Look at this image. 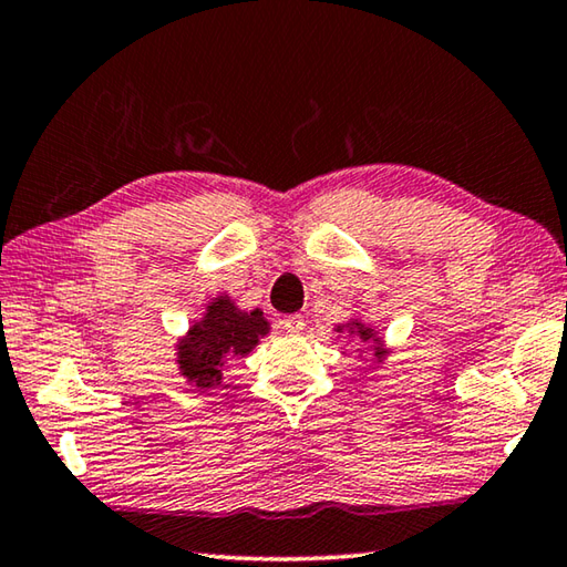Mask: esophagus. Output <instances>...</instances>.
<instances>
[{"label": "esophagus", "mask_w": 567, "mask_h": 567, "mask_svg": "<svg viewBox=\"0 0 567 567\" xmlns=\"http://www.w3.org/2000/svg\"><path fill=\"white\" fill-rule=\"evenodd\" d=\"M282 328L290 334H300L305 330V320L300 318V315H287V318L282 320Z\"/></svg>", "instance_id": "34e87169"}]
</instances>
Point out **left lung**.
<instances>
[{
	"label": "left lung",
	"instance_id": "obj_1",
	"mask_svg": "<svg viewBox=\"0 0 567 567\" xmlns=\"http://www.w3.org/2000/svg\"><path fill=\"white\" fill-rule=\"evenodd\" d=\"M340 330H342V324H340V328H338V332H340ZM348 330H350V332H354V334H360V340H362V342H368V340H375V358H380V360L385 358V352H388V350H382V348H380V340L375 338V332H372V328H364L362 322L352 320V322L348 324Z\"/></svg>",
	"mask_w": 567,
	"mask_h": 567
}]
</instances>
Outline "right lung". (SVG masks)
Wrapping results in <instances>:
<instances>
[{"mask_svg":"<svg viewBox=\"0 0 567 567\" xmlns=\"http://www.w3.org/2000/svg\"><path fill=\"white\" fill-rule=\"evenodd\" d=\"M267 332L270 322L262 318V310L245 312L227 295H219L177 344L179 372L199 390L215 388L223 380L225 360L237 354L245 358Z\"/></svg>","mask_w":567,"mask_h":567,"instance_id":"right-lung-1","label":"right lung"}]
</instances>
